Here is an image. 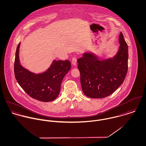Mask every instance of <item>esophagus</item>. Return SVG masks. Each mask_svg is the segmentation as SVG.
Here are the masks:
<instances>
[{"label":"esophagus","mask_w":146,"mask_h":146,"mask_svg":"<svg viewBox=\"0 0 146 146\" xmlns=\"http://www.w3.org/2000/svg\"><path fill=\"white\" fill-rule=\"evenodd\" d=\"M77 60L76 57H73V58H72V64L73 65H77Z\"/></svg>","instance_id":"esophagus-1"}]
</instances>
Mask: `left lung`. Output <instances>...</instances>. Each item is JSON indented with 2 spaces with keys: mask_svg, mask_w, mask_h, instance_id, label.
Wrapping results in <instances>:
<instances>
[{
  "mask_svg": "<svg viewBox=\"0 0 146 146\" xmlns=\"http://www.w3.org/2000/svg\"><path fill=\"white\" fill-rule=\"evenodd\" d=\"M119 42V50L113 58L101 60L92 53L85 52L77 60L82 89L86 96L107 97L123 83L128 71V47L121 33Z\"/></svg>",
  "mask_w": 146,
  "mask_h": 146,
  "instance_id": "obj_1",
  "label": "left lung"
}]
</instances>
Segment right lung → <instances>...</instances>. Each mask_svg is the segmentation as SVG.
<instances>
[{
	"label": "right lung",
	"mask_w": 146,
	"mask_h": 146,
	"mask_svg": "<svg viewBox=\"0 0 146 146\" xmlns=\"http://www.w3.org/2000/svg\"><path fill=\"white\" fill-rule=\"evenodd\" d=\"M20 42L16 52L14 64L15 75L21 88L33 98L50 102L58 96L61 83L71 68L68 60H53L49 68L42 73L36 74L23 67L19 58Z\"/></svg>",
	"instance_id": "obj_1"
}]
</instances>
